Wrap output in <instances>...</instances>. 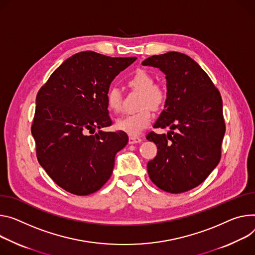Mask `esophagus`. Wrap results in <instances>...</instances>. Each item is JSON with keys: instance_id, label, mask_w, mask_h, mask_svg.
Masks as SVG:
<instances>
[{"instance_id": "34e87169", "label": "esophagus", "mask_w": 255, "mask_h": 255, "mask_svg": "<svg viewBox=\"0 0 255 255\" xmlns=\"http://www.w3.org/2000/svg\"><path fill=\"white\" fill-rule=\"evenodd\" d=\"M129 144H135V143H140L142 142V139L140 137H135V136H130L129 137Z\"/></svg>"}]
</instances>
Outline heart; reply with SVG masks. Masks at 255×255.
<instances>
[{"mask_svg":"<svg viewBox=\"0 0 255 255\" xmlns=\"http://www.w3.org/2000/svg\"><path fill=\"white\" fill-rule=\"evenodd\" d=\"M127 84L132 89L140 91V111L120 117L116 121L118 130L127 133L130 136H137L146 129L152 119L153 113L149 105L153 109L163 106L167 100V90L158 84H154L153 76L145 70H137L127 80ZM106 101L108 108L114 112L119 113L122 110V94L118 88L112 87L107 91Z\"/></svg>","mask_w":255,"mask_h":255,"instance_id":"b5f03b06","label":"heart"}]
</instances>
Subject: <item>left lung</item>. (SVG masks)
Listing matches in <instances>:
<instances>
[{
    "label": "left lung",
    "instance_id": "1",
    "mask_svg": "<svg viewBox=\"0 0 255 255\" xmlns=\"http://www.w3.org/2000/svg\"><path fill=\"white\" fill-rule=\"evenodd\" d=\"M166 74L167 100L146 138L157 153L147 163L150 180L169 193L186 192L201 184L218 166L226 131L220 91L190 57L178 52L154 55L142 62ZM175 131H174L173 130Z\"/></svg>",
    "mask_w": 255,
    "mask_h": 255
}]
</instances>
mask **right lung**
Segmentation results:
<instances>
[{"label": "right lung", "mask_w": 255, "mask_h": 255, "mask_svg": "<svg viewBox=\"0 0 255 255\" xmlns=\"http://www.w3.org/2000/svg\"><path fill=\"white\" fill-rule=\"evenodd\" d=\"M136 60L86 51L59 66L37 92L31 133L40 166L64 190L88 195L110 179L115 155L128 142L112 125L107 91Z\"/></svg>", "instance_id": "add662e5"}]
</instances>
